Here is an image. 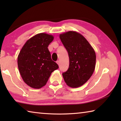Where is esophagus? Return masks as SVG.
I'll list each match as a JSON object with an SVG mask.
<instances>
[{"label": "esophagus", "mask_w": 121, "mask_h": 121, "mask_svg": "<svg viewBox=\"0 0 121 121\" xmlns=\"http://www.w3.org/2000/svg\"><path fill=\"white\" fill-rule=\"evenodd\" d=\"M56 63H57V64H58V65H60V61H59V60H58V61H56Z\"/></svg>", "instance_id": "esophagus-1"}]
</instances>
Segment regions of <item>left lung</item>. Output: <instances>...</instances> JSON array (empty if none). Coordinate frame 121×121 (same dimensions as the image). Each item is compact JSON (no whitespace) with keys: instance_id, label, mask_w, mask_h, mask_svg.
I'll use <instances>...</instances> for the list:
<instances>
[{"instance_id":"1","label":"left lung","mask_w":121,"mask_h":121,"mask_svg":"<svg viewBox=\"0 0 121 121\" xmlns=\"http://www.w3.org/2000/svg\"><path fill=\"white\" fill-rule=\"evenodd\" d=\"M60 38L69 58L68 70L62 73L63 79L69 86L78 87L93 74L96 61L95 51L84 36L76 31L60 34Z\"/></svg>"}]
</instances>
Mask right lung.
I'll return each mask as SVG.
<instances>
[{
  "mask_svg": "<svg viewBox=\"0 0 121 121\" xmlns=\"http://www.w3.org/2000/svg\"><path fill=\"white\" fill-rule=\"evenodd\" d=\"M54 37L45 33L36 35L26 41L18 56L20 75L26 84L34 89L46 85L51 73L59 68L51 59L48 46Z\"/></svg>",
  "mask_w": 121,
  "mask_h": 121,
  "instance_id": "obj_1",
  "label": "right lung"
}]
</instances>
